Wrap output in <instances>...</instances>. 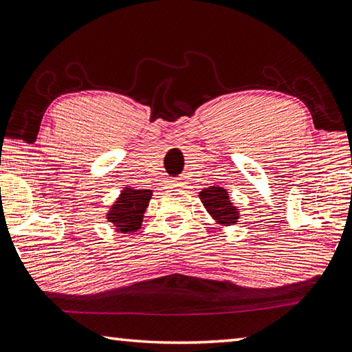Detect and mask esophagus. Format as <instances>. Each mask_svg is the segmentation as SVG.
Masks as SVG:
<instances>
[{
	"mask_svg": "<svg viewBox=\"0 0 352 352\" xmlns=\"http://www.w3.org/2000/svg\"><path fill=\"white\" fill-rule=\"evenodd\" d=\"M182 186H183V184L180 182H177V180L169 182V188H182Z\"/></svg>",
	"mask_w": 352,
	"mask_h": 352,
	"instance_id": "obj_1",
	"label": "esophagus"
}]
</instances>
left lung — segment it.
Segmentation results:
<instances>
[{
  "label": "left lung",
  "instance_id": "left-lung-1",
  "mask_svg": "<svg viewBox=\"0 0 352 352\" xmlns=\"http://www.w3.org/2000/svg\"><path fill=\"white\" fill-rule=\"evenodd\" d=\"M204 208L221 225H232L239 220V210L229 201V195L223 188L210 186L200 192Z\"/></svg>",
  "mask_w": 352,
  "mask_h": 352
}]
</instances>
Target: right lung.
I'll use <instances>...</instances> for the list:
<instances>
[{"label": "right lung", "instance_id": "1", "mask_svg": "<svg viewBox=\"0 0 352 352\" xmlns=\"http://www.w3.org/2000/svg\"><path fill=\"white\" fill-rule=\"evenodd\" d=\"M152 192L148 189L126 188L111 208L107 219L120 232L137 231L142 225L143 214L148 208Z\"/></svg>", "mask_w": 352, "mask_h": 352}]
</instances>
